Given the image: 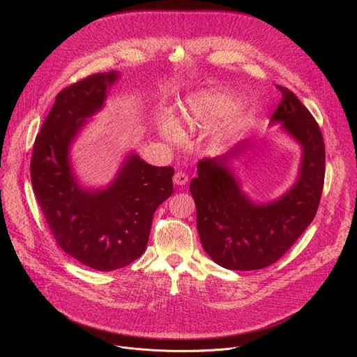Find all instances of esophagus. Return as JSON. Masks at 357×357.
I'll use <instances>...</instances> for the list:
<instances>
[{"mask_svg":"<svg viewBox=\"0 0 357 357\" xmlns=\"http://www.w3.org/2000/svg\"><path fill=\"white\" fill-rule=\"evenodd\" d=\"M186 182H188V175H186L185 172L178 171V172L174 175V183L182 186V185H185Z\"/></svg>","mask_w":357,"mask_h":357,"instance_id":"34e87169","label":"esophagus"}]
</instances>
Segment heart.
<instances>
[{"instance_id":"b5f03b06","label":"heart","mask_w":357,"mask_h":357,"mask_svg":"<svg viewBox=\"0 0 357 357\" xmlns=\"http://www.w3.org/2000/svg\"><path fill=\"white\" fill-rule=\"evenodd\" d=\"M233 106V98L218 90L205 91L196 94L188 100V103L182 107L181 116L178 119V126L188 127V128H202L206 127L219 117H222L225 113H227ZM241 123L240 113L233 114L220 130L219 138L226 139L230 137V134L234 131V128ZM162 131L167 138H175L176 137V127L168 117H164L161 121Z\"/></svg>"}]
</instances>
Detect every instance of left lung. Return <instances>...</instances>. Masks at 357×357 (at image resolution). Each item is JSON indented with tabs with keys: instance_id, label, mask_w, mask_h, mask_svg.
<instances>
[{
	"instance_id": "8db88e82",
	"label": "left lung",
	"mask_w": 357,
	"mask_h": 357,
	"mask_svg": "<svg viewBox=\"0 0 357 357\" xmlns=\"http://www.w3.org/2000/svg\"><path fill=\"white\" fill-rule=\"evenodd\" d=\"M271 123L299 142L302 161L294 186L268 203H254L240 189L227 161L250 151L241 142L220 158L202 160L190 181L196 226L203 248L219 266L234 271L274 264L314 220L324 189L325 144L310 110L287 87Z\"/></svg>"
}]
</instances>
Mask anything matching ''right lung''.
<instances>
[{
	"mask_svg": "<svg viewBox=\"0 0 357 357\" xmlns=\"http://www.w3.org/2000/svg\"><path fill=\"white\" fill-rule=\"evenodd\" d=\"M117 72L79 80L55 98L33 142L31 181L38 205L58 245L79 263L113 271L144 252L157 208L174 192V168L154 167L130 154L106 189H82L69 148L86 119L101 110Z\"/></svg>",
	"mask_w": 357,
	"mask_h": 357,
	"instance_id": "add662e5",
	"label": "right lung"
}]
</instances>
